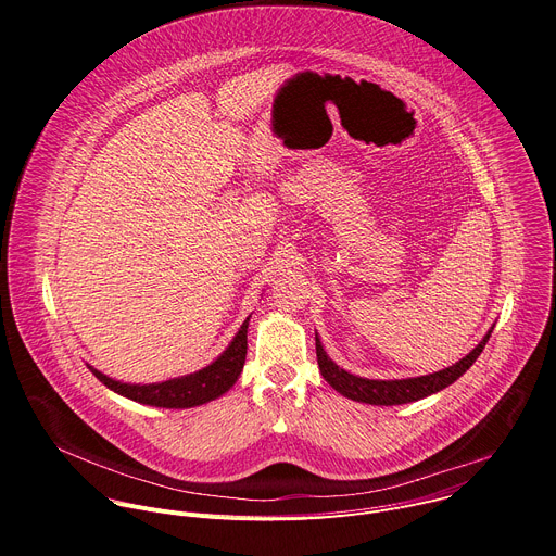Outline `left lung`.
Here are the masks:
<instances>
[{
    "label": "left lung",
    "mask_w": 556,
    "mask_h": 556,
    "mask_svg": "<svg viewBox=\"0 0 556 556\" xmlns=\"http://www.w3.org/2000/svg\"><path fill=\"white\" fill-rule=\"evenodd\" d=\"M493 328L489 330V334L480 341V345L475 348L472 352H468L462 361H457L455 365L440 369L435 374L429 376H418V378H403V380H369V378H361L354 376L345 369H341L324 350L319 337H316V361H319V369L324 374V378L339 391L343 393L345 399H352L356 403H367V405H405V403H414L420 399H427V395L453 384L475 361L484 352L489 339H491Z\"/></svg>",
    "instance_id": "1"
}]
</instances>
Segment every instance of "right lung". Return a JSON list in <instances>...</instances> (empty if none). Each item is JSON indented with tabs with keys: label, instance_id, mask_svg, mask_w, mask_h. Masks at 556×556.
I'll return each instance as SVG.
<instances>
[{
	"label": "right lung",
	"instance_id": "1",
	"mask_svg": "<svg viewBox=\"0 0 556 556\" xmlns=\"http://www.w3.org/2000/svg\"><path fill=\"white\" fill-rule=\"evenodd\" d=\"M249 319L242 324L240 332L235 334V339L222 352V356H217V361H213L208 367H204L200 371H193V374H187L180 378H172L165 382H151V384H129V382H121V380H114V378L101 374L92 365H88V367L105 387L125 395V399H129V401L151 405V407H165V409L198 407V405L219 399L222 393H226L235 384L237 376L242 374L244 361H247Z\"/></svg>",
	"mask_w": 556,
	"mask_h": 556
}]
</instances>
